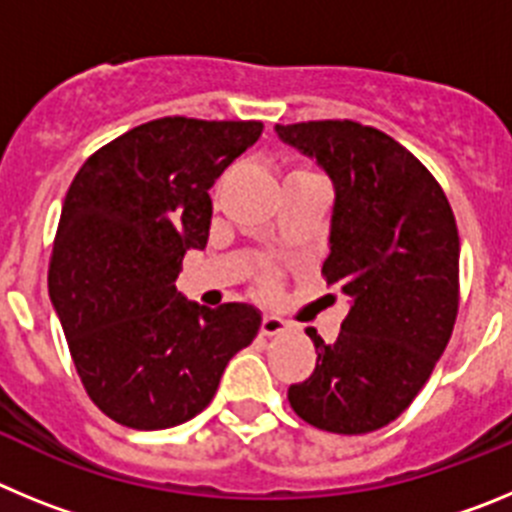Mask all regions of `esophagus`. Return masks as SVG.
I'll list each match as a JSON object with an SVG mask.
<instances>
[{
    "mask_svg": "<svg viewBox=\"0 0 512 512\" xmlns=\"http://www.w3.org/2000/svg\"><path fill=\"white\" fill-rule=\"evenodd\" d=\"M284 330H287V323H284L282 318H277V315H266V318L261 320V333H264V336H279Z\"/></svg>",
    "mask_w": 512,
    "mask_h": 512,
    "instance_id": "1",
    "label": "esophagus"
}]
</instances>
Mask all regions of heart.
Returning <instances> with one entry per match:
<instances>
[{
	"mask_svg": "<svg viewBox=\"0 0 512 512\" xmlns=\"http://www.w3.org/2000/svg\"><path fill=\"white\" fill-rule=\"evenodd\" d=\"M305 174H310V171L300 169V166H297V169L289 171V179H292V176H305ZM259 289H261V292H274V289H277V274H274V271H261V274H259Z\"/></svg>",
	"mask_w": 512,
	"mask_h": 512,
	"instance_id": "b5f03b06",
	"label": "heart"
}]
</instances>
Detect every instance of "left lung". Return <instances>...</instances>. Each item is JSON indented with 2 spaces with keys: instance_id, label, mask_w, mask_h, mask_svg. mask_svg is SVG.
I'll return each mask as SVG.
<instances>
[{
  "instance_id": "obj_1",
  "label": "left lung",
  "mask_w": 512,
  "mask_h": 512,
  "mask_svg": "<svg viewBox=\"0 0 512 512\" xmlns=\"http://www.w3.org/2000/svg\"><path fill=\"white\" fill-rule=\"evenodd\" d=\"M336 184L323 279L351 300L336 343H315V372L287 400L338 436L390 425L449 346L459 312V230L441 184L382 130L356 120L277 125Z\"/></svg>"
}]
</instances>
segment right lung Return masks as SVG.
I'll return each instance as SVG.
<instances>
[{
	"label": "right lung",
	"mask_w": 512,
	"mask_h": 512,
	"mask_svg": "<svg viewBox=\"0 0 512 512\" xmlns=\"http://www.w3.org/2000/svg\"><path fill=\"white\" fill-rule=\"evenodd\" d=\"M259 120L158 117L76 171L53 238L48 292L89 400L115 423L161 431L210 405L261 315L184 300L176 277L210 235L215 179L259 140Z\"/></svg>",
	"instance_id": "add662e5"
}]
</instances>
